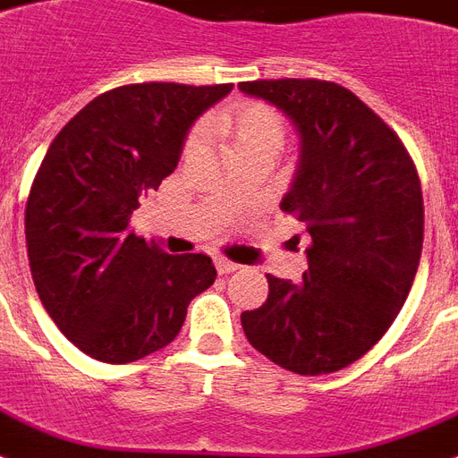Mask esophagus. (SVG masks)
Segmentation results:
<instances>
[{
  "label": "esophagus",
  "mask_w": 458,
  "mask_h": 458,
  "mask_svg": "<svg viewBox=\"0 0 458 458\" xmlns=\"http://www.w3.org/2000/svg\"><path fill=\"white\" fill-rule=\"evenodd\" d=\"M215 267H217L219 275H229V272H236L241 265H239V262L226 260V258H215Z\"/></svg>",
  "instance_id": "obj_1"
}]
</instances>
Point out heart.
<instances>
[{
	"instance_id": "b5f03b06",
	"label": "heart",
	"mask_w": 458,
	"mask_h": 458,
	"mask_svg": "<svg viewBox=\"0 0 458 458\" xmlns=\"http://www.w3.org/2000/svg\"><path fill=\"white\" fill-rule=\"evenodd\" d=\"M225 126L233 138L239 155L255 148H279L284 140V123L279 114L260 102H239L222 116Z\"/></svg>"
}]
</instances>
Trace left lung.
Returning <instances> with one entry per match:
<instances>
[{
	"mask_svg": "<svg viewBox=\"0 0 458 458\" xmlns=\"http://www.w3.org/2000/svg\"><path fill=\"white\" fill-rule=\"evenodd\" d=\"M301 138L282 210L306 225L303 282L267 275V301L241 313L248 342L299 375L342 370L402 310L423 250V193L394 131L356 95L315 78L241 83Z\"/></svg>",
	"mask_w": 458,
	"mask_h": 458,
	"instance_id": "left-lung-1",
	"label": "left lung"
}]
</instances>
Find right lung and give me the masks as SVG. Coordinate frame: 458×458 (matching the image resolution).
Here are the masks:
<instances>
[{
    "label": "right lung",
    "instance_id": "1",
    "mask_svg": "<svg viewBox=\"0 0 458 458\" xmlns=\"http://www.w3.org/2000/svg\"><path fill=\"white\" fill-rule=\"evenodd\" d=\"M232 83L122 85L88 102L49 145L26 205L30 275L62 335L102 363L165 349L217 269L129 229L138 198L176 169L198 116Z\"/></svg>",
    "mask_w": 458,
    "mask_h": 458
}]
</instances>
